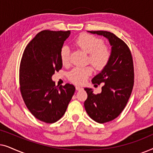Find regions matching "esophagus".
I'll return each mask as SVG.
<instances>
[{
  "label": "esophagus",
  "mask_w": 153,
  "mask_h": 153,
  "mask_svg": "<svg viewBox=\"0 0 153 153\" xmlns=\"http://www.w3.org/2000/svg\"><path fill=\"white\" fill-rule=\"evenodd\" d=\"M82 88H83L82 87L79 86V85H76V89L77 90V91H79V90H81Z\"/></svg>",
  "instance_id": "34e87169"
}]
</instances>
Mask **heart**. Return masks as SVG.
Returning <instances> with one entry per match:
<instances>
[{
  "mask_svg": "<svg viewBox=\"0 0 153 153\" xmlns=\"http://www.w3.org/2000/svg\"><path fill=\"white\" fill-rule=\"evenodd\" d=\"M76 46L85 53L89 54L88 60L97 70L105 67L110 59L111 53L107 47L104 45L101 39L88 34L81 35L75 41ZM70 49L68 46H64L60 51V59L63 65L70 62ZM93 72L91 67L74 68L69 74V79L76 84L84 83Z\"/></svg>",
  "mask_w": 153,
  "mask_h": 153,
  "instance_id": "b5f03b06",
  "label": "heart"
}]
</instances>
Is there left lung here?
<instances>
[{
	"label": "left lung",
	"mask_w": 153,
	"mask_h": 153,
	"mask_svg": "<svg viewBox=\"0 0 153 153\" xmlns=\"http://www.w3.org/2000/svg\"><path fill=\"white\" fill-rule=\"evenodd\" d=\"M108 39L111 56L107 65L92 79V83H103L102 92L85 88L88 98L84 102L88 116L99 123L109 122L123 111L130 97L134 85L133 60L129 47L122 39L108 31H88Z\"/></svg>",
	"instance_id": "obj_1"
}]
</instances>
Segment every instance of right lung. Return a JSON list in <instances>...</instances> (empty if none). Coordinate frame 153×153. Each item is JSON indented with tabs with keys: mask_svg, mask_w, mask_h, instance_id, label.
Returning a JSON list of instances; mask_svg holds the SVG:
<instances>
[{
	"mask_svg": "<svg viewBox=\"0 0 153 153\" xmlns=\"http://www.w3.org/2000/svg\"><path fill=\"white\" fill-rule=\"evenodd\" d=\"M70 31L43 30L26 49L19 70L21 93L27 108L38 120L53 123L61 118L75 91L72 84L58 88L52 76L62 68L60 51Z\"/></svg>",
	"mask_w": 153,
	"mask_h": 153,
	"instance_id": "1",
	"label": "right lung"
}]
</instances>
